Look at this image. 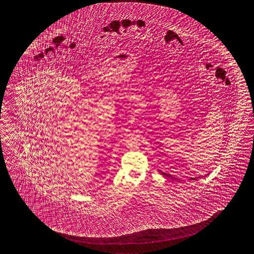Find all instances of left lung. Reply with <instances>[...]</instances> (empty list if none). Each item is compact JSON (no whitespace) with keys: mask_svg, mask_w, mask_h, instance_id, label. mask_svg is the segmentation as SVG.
Returning <instances> with one entry per match:
<instances>
[{"mask_svg":"<svg viewBox=\"0 0 254 254\" xmlns=\"http://www.w3.org/2000/svg\"><path fill=\"white\" fill-rule=\"evenodd\" d=\"M159 172H160V173H161V174H162L163 176H165L166 178L172 179V180H179V179H176L174 178V177H173V176H172L171 174H168V173H163V172H162V171H159ZM198 178H200V177H196V178H190V180H194V181L195 180H196V181H197V180H198Z\"/></svg>","mask_w":254,"mask_h":254,"instance_id":"obj_1","label":"left lung"}]
</instances>
